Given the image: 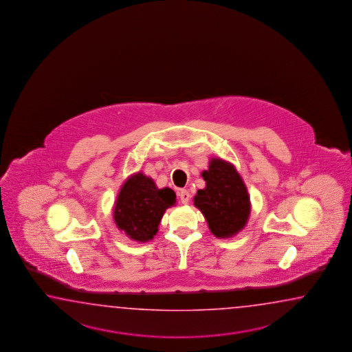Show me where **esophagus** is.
<instances>
[{"label": "esophagus", "mask_w": 352, "mask_h": 352, "mask_svg": "<svg viewBox=\"0 0 352 352\" xmlns=\"http://www.w3.org/2000/svg\"><path fill=\"white\" fill-rule=\"evenodd\" d=\"M179 200L182 204H188L190 201V192L187 190H179Z\"/></svg>", "instance_id": "1"}]
</instances>
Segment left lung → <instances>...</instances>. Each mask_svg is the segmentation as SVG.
Masks as SVG:
<instances>
[{"instance_id":"obj_1","label":"left lung","mask_w":352,"mask_h":352,"mask_svg":"<svg viewBox=\"0 0 352 352\" xmlns=\"http://www.w3.org/2000/svg\"><path fill=\"white\" fill-rule=\"evenodd\" d=\"M201 176L206 186L197 190L194 205L217 238H232L244 229L250 214L245 184L235 167L221 158H212Z\"/></svg>"}]
</instances>
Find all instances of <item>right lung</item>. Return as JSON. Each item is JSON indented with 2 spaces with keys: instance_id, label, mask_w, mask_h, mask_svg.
Masks as SVG:
<instances>
[{
  "instance_id": "right-lung-1",
  "label": "right lung",
  "mask_w": 352,
  "mask_h": 352,
  "mask_svg": "<svg viewBox=\"0 0 352 352\" xmlns=\"http://www.w3.org/2000/svg\"><path fill=\"white\" fill-rule=\"evenodd\" d=\"M176 204L175 191L158 188L153 179L135 173L122 185L113 209V219L128 238L146 243L157 234L166 210Z\"/></svg>"
}]
</instances>
